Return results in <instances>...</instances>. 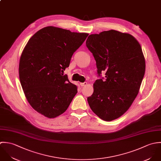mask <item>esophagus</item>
Masks as SVG:
<instances>
[{
  "label": "esophagus",
  "mask_w": 161,
  "mask_h": 161,
  "mask_svg": "<svg viewBox=\"0 0 161 161\" xmlns=\"http://www.w3.org/2000/svg\"><path fill=\"white\" fill-rule=\"evenodd\" d=\"M87 82H84V83H80V86H85L87 85Z\"/></svg>",
  "instance_id": "esophagus-1"
}]
</instances>
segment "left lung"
Wrapping results in <instances>:
<instances>
[{
  "label": "left lung",
  "mask_w": 161,
  "mask_h": 161,
  "mask_svg": "<svg viewBox=\"0 0 161 161\" xmlns=\"http://www.w3.org/2000/svg\"><path fill=\"white\" fill-rule=\"evenodd\" d=\"M103 78L93 84L87 100L101 119L114 120L128 110L137 97L144 76L145 58L138 41L131 35L114 30L90 35L86 42Z\"/></svg>",
  "instance_id": "obj_1"
}]
</instances>
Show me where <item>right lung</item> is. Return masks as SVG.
Returning a JSON list of instances; mask_svg holds the SVG:
<instances>
[{
    "label": "right lung",
    "instance_id": "right-lung-1",
    "mask_svg": "<svg viewBox=\"0 0 161 161\" xmlns=\"http://www.w3.org/2000/svg\"><path fill=\"white\" fill-rule=\"evenodd\" d=\"M89 34L48 26L35 33L19 63V78L33 108L48 118L63 114L77 93V86L64 75L74 52Z\"/></svg>",
    "mask_w": 161,
    "mask_h": 161
}]
</instances>
